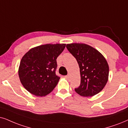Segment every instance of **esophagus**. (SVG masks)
<instances>
[{
    "mask_svg": "<svg viewBox=\"0 0 128 128\" xmlns=\"http://www.w3.org/2000/svg\"><path fill=\"white\" fill-rule=\"evenodd\" d=\"M65 78H67V79H69L70 78V75H68H68L66 76H65Z\"/></svg>",
    "mask_w": 128,
    "mask_h": 128,
    "instance_id": "esophagus-1",
    "label": "esophagus"
}]
</instances>
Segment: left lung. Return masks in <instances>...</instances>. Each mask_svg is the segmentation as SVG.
<instances>
[{"label": "left lung", "instance_id": "1", "mask_svg": "<svg viewBox=\"0 0 128 128\" xmlns=\"http://www.w3.org/2000/svg\"><path fill=\"white\" fill-rule=\"evenodd\" d=\"M76 58L80 67L81 82L75 91L80 96L90 97L99 93L107 83L109 66L98 50L85 44L73 43L66 45Z\"/></svg>", "mask_w": 128, "mask_h": 128}]
</instances>
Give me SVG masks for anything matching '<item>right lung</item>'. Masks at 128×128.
Segmentation results:
<instances>
[{
    "label": "right lung",
    "instance_id": "right-lung-1",
    "mask_svg": "<svg viewBox=\"0 0 128 128\" xmlns=\"http://www.w3.org/2000/svg\"><path fill=\"white\" fill-rule=\"evenodd\" d=\"M66 44H45L30 49L20 62L19 77L25 89L36 96L51 93L60 77L56 74V58Z\"/></svg>",
    "mask_w": 128,
    "mask_h": 128
}]
</instances>
